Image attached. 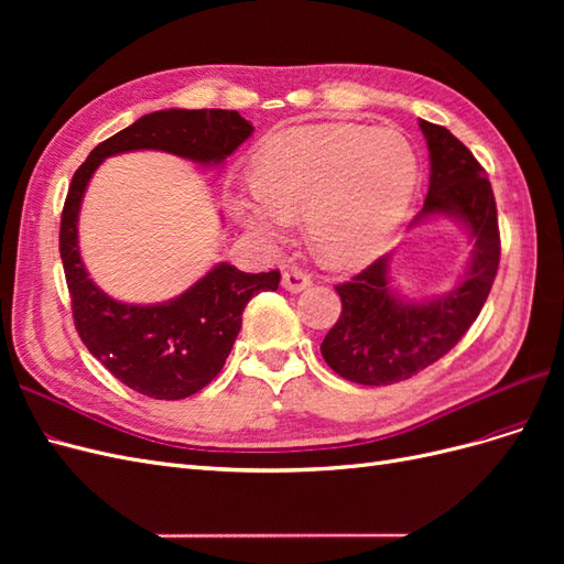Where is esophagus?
Returning <instances> with one entry per match:
<instances>
[{
  "label": "esophagus",
  "instance_id": "34e87169",
  "mask_svg": "<svg viewBox=\"0 0 564 564\" xmlns=\"http://www.w3.org/2000/svg\"><path fill=\"white\" fill-rule=\"evenodd\" d=\"M313 284V278L308 275V272H303L301 268L296 265H289L282 270V286L286 289V292H303V289H308Z\"/></svg>",
  "mask_w": 564,
  "mask_h": 564
}]
</instances>
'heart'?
<instances>
[{"mask_svg": "<svg viewBox=\"0 0 564 564\" xmlns=\"http://www.w3.org/2000/svg\"><path fill=\"white\" fill-rule=\"evenodd\" d=\"M419 181L416 152L390 127L317 124L272 141L253 176L228 197L240 224L280 240L305 216L313 249L336 265L377 256L395 232Z\"/></svg>", "mask_w": 564, "mask_h": 564, "instance_id": "obj_1", "label": "heart"}]
</instances>
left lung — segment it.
<instances>
[{
	"label": "left lung",
	"instance_id": "1",
	"mask_svg": "<svg viewBox=\"0 0 564 564\" xmlns=\"http://www.w3.org/2000/svg\"><path fill=\"white\" fill-rule=\"evenodd\" d=\"M431 152V185L414 224L452 216L464 224L475 249L466 275L433 301H404L390 289V256L336 284L340 315L322 340V357L338 377L360 386H390L447 355L480 315L501 259L497 202L482 164L456 135L421 119Z\"/></svg>",
	"mask_w": 564,
	"mask_h": 564
}]
</instances>
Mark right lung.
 I'll return each mask as SVG.
<instances>
[{"instance_id": "1", "label": "right lung", "mask_w": 564, "mask_h": 564, "mask_svg": "<svg viewBox=\"0 0 564 564\" xmlns=\"http://www.w3.org/2000/svg\"><path fill=\"white\" fill-rule=\"evenodd\" d=\"M253 127L237 110H160L96 145L70 183L61 216V259L82 344L117 381L155 400H183L224 369L242 327V311L259 292H275L280 270L242 272L218 263L181 296L158 305L110 299L89 280L77 247V216L89 178L110 155L164 150L197 164H220Z\"/></svg>"}]
</instances>
